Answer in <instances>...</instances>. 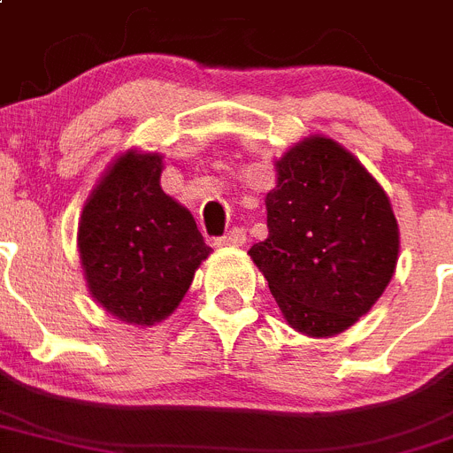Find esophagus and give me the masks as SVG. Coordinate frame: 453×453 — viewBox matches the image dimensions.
Masks as SVG:
<instances>
[{
    "mask_svg": "<svg viewBox=\"0 0 453 453\" xmlns=\"http://www.w3.org/2000/svg\"><path fill=\"white\" fill-rule=\"evenodd\" d=\"M216 246H243L246 243V230L243 227H232L226 237L216 239Z\"/></svg>",
    "mask_w": 453,
    "mask_h": 453,
    "instance_id": "obj_1",
    "label": "esophagus"
}]
</instances>
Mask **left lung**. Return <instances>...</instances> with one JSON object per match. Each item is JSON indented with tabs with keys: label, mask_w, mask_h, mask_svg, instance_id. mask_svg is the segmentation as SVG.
Here are the masks:
<instances>
[{
	"label": "left lung",
	"mask_w": 453,
	"mask_h": 453,
	"mask_svg": "<svg viewBox=\"0 0 453 453\" xmlns=\"http://www.w3.org/2000/svg\"><path fill=\"white\" fill-rule=\"evenodd\" d=\"M269 237L249 255L282 317L310 337L356 324L390 285L399 226L388 194L351 152L310 136L275 161Z\"/></svg>",
	"instance_id": "obj_1"
}]
</instances>
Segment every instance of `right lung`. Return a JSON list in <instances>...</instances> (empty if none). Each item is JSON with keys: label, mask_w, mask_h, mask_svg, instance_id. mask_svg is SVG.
<instances>
[{"label": "right lung", "mask_w": 453, "mask_h": 453, "mask_svg": "<svg viewBox=\"0 0 453 453\" xmlns=\"http://www.w3.org/2000/svg\"><path fill=\"white\" fill-rule=\"evenodd\" d=\"M161 168L159 152L127 150L81 211L77 246L88 292L125 324L166 319L211 250L191 211L164 194Z\"/></svg>", "instance_id": "add662e5"}]
</instances>
